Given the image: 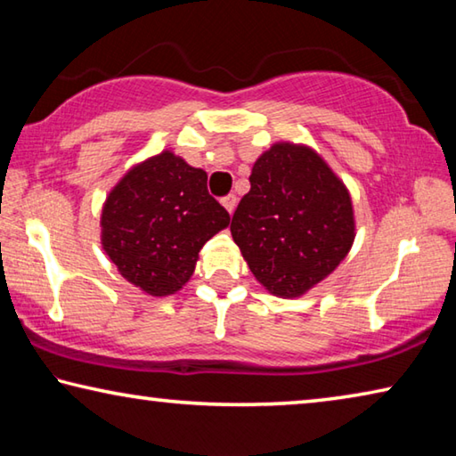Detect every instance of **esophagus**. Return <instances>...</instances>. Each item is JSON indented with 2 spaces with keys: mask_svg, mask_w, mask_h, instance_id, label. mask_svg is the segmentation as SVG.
I'll use <instances>...</instances> for the list:
<instances>
[{
  "mask_svg": "<svg viewBox=\"0 0 456 456\" xmlns=\"http://www.w3.org/2000/svg\"><path fill=\"white\" fill-rule=\"evenodd\" d=\"M221 205L225 207V209H227L229 213H233L235 207H237V197H235V195H225V197L221 199Z\"/></svg>",
  "mask_w": 456,
  "mask_h": 456,
  "instance_id": "obj_1",
  "label": "esophagus"
}]
</instances>
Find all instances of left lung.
I'll return each mask as SVG.
<instances>
[{
  "mask_svg": "<svg viewBox=\"0 0 456 456\" xmlns=\"http://www.w3.org/2000/svg\"><path fill=\"white\" fill-rule=\"evenodd\" d=\"M249 183L231 219V235L269 291L302 296L350 251L348 191L312 149L288 142L261 154Z\"/></svg>",
  "mask_w": 456,
  "mask_h": 456,
  "instance_id": "1",
  "label": "left lung"
}]
</instances>
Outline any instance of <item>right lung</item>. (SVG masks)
<instances>
[{"instance_id":"obj_1","label":"right lung","mask_w":456,"mask_h":456,"mask_svg":"<svg viewBox=\"0 0 456 456\" xmlns=\"http://www.w3.org/2000/svg\"><path fill=\"white\" fill-rule=\"evenodd\" d=\"M229 221L207 191V173L167 151L134 167L108 195L102 245L130 283L151 296H171Z\"/></svg>"}]
</instances>
